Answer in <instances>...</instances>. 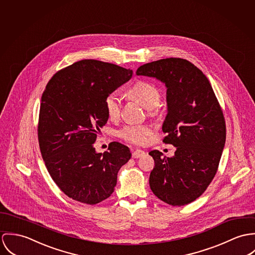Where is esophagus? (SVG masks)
<instances>
[{
    "mask_svg": "<svg viewBox=\"0 0 255 255\" xmlns=\"http://www.w3.org/2000/svg\"><path fill=\"white\" fill-rule=\"evenodd\" d=\"M143 154H144V151H143V150H141V149H136L135 151H133L132 157H133V158H139V157H141Z\"/></svg>",
    "mask_w": 255,
    "mask_h": 255,
    "instance_id": "1",
    "label": "esophagus"
}]
</instances>
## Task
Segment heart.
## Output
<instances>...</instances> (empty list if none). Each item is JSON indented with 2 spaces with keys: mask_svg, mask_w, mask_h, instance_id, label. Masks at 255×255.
Listing matches in <instances>:
<instances>
[{
  "mask_svg": "<svg viewBox=\"0 0 255 255\" xmlns=\"http://www.w3.org/2000/svg\"><path fill=\"white\" fill-rule=\"evenodd\" d=\"M128 95L132 100L138 102L142 108L148 110L149 113H152L160 102L158 88L146 81H138L135 83L129 89ZM105 108L110 119L115 120L119 117L121 105L116 93H111L106 97ZM150 133L151 130L148 126L127 125L118 132V135L121 139L130 143L142 144Z\"/></svg>",
  "mask_w": 255,
  "mask_h": 255,
  "instance_id": "heart-1",
  "label": "heart"
}]
</instances>
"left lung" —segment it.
I'll return each instance as SVG.
<instances>
[{
	"instance_id": "1",
	"label": "left lung",
	"mask_w": 255,
	"mask_h": 255,
	"mask_svg": "<svg viewBox=\"0 0 255 255\" xmlns=\"http://www.w3.org/2000/svg\"><path fill=\"white\" fill-rule=\"evenodd\" d=\"M137 75L152 77L166 87L165 143L176 147L171 157L149 151L154 168L149 187L173 206L200 197L214 178L226 141L222 110L206 76L187 59L170 57L141 65Z\"/></svg>"
}]
</instances>
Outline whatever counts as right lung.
<instances>
[{"label":"right lung","mask_w":255,"mask_h":255,"mask_svg":"<svg viewBox=\"0 0 255 255\" xmlns=\"http://www.w3.org/2000/svg\"><path fill=\"white\" fill-rule=\"evenodd\" d=\"M133 71L95 59L57 72L42 96L38 139L52 179L68 197L96 204L114 193L119 169L131 158L128 146L113 141L104 153L94 143L109 119L106 97Z\"/></svg>","instance_id":"obj_1"}]
</instances>
